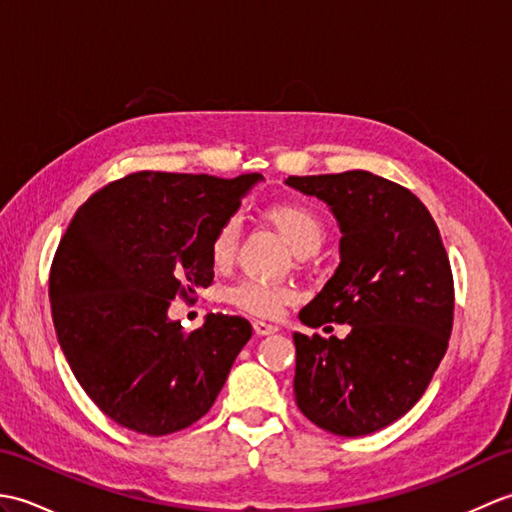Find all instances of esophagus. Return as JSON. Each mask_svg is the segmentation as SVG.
<instances>
[{"label": "esophagus", "instance_id": "1", "mask_svg": "<svg viewBox=\"0 0 512 512\" xmlns=\"http://www.w3.org/2000/svg\"><path fill=\"white\" fill-rule=\"evenodd\" d=\"M253 330H255V334H257V336H268V334H275V332H279L277 325H273V323H266V321H255V323H253Z\"/></svg>", "mask_w": 512, "mask_h": 512}]
</instances>
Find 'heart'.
<instances>
[{
  "mask_svg": "<svg viewBox=\"0 0 512 512\" xmlns=\"http://www.w3.org/2000/svg\"><path fill=\"white\" fill-rule=\"evenodd\" d=\"M264 217L275 231L286 239V244L299 257L314 255L323 246L328 228L321 213L314 206L299 200H277L264 209ZM239 239L237 220L228 217L215 228L209 244V257L215 268H228L235 259ZM231 301L239 310L255 314V317H275L281 308L295 301L297 292L290 286H270L259 281H242L231 290Z\"/></svg>",
  "mask_w": 512,
  "mask_h": 512,
  "instance_id": "b5f03b06",
  "label": "heart"
}]
</instances>
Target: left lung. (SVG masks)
I'll return each mask as SVG.
<instances>
[{
  "mask_svg": "<svg viewBox=\"0 0 512 512\" xmlns=\"http://www.w3.org/2000/svg\"><path fill=\"white\" fill-rule=\"evenodd\" d=\"M341 228V264L299 312L308 328L350 323L345 339L295 332V398L334 436L385 429L429 387L453 328V275L431 213L369 171L290 176Z\"/></svg>",
  "mask_w": 512,
  "mask_h": 512,
  "instance_id": "obj_1",
  "label": "left lung"
}]
</instances>
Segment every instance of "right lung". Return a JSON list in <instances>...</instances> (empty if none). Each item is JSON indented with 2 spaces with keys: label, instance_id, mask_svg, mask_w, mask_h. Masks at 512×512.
Listing matches in <instances>:
<instances>
[{
  "label": "right lung",
  "instance_id": "add662e5",
  "mask_svg": "<svg viewBox=\"0 0 512 512\" xmlns=\"http://www.w3.org/2000/svg\"><path fill=\"white\" fill-rule=\"evenodd\" d=\"M259 180L138 171L74 213L50 268L52 321L79 385L121 427L167 436L213 407L253 328L209 314L184 332L167 310L213 284L211 237Z\"/></svg>",
  "mask_w": 512,
  "mask_h": 512
}]
</instances>
